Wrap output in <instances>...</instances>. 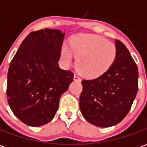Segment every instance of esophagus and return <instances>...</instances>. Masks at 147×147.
I'll return each mask as SVG.
<instances>
[{
  "mask_svg": "<svg viewBox=\"0 0 147 147\" xmlns=\"http://www.w3.org/2000/svg\"><path fill=\"white\" fill-rule=\"evenodd\" d=\"M74 80L75 81H81V79H80V77L78 76V75H75L74 76Z\"/></svg>",
  "mask_w": 147,
  "mask_h": 147,
  "instance_id": "34e87169",
  "label": "esophagus"
}]
</instances>
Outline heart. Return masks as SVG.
Listing matches in <instances>:
<instances>
[{"label":"heart","mask_w":147,"mask_h":147,"mask_svg":"<svg viewBox=\"0 0 147 147\" xmlns=\"http://www.w3.org/2000/svg\"><path fill=\"white\" fill-rule=\"evenodd\" d=\"M117 47L113 42L94 34H82L71 40V48L63 45L61 57L69 65L76 57V67L87 77H98L112 66L117 57Z\"/></svg>","instance_id":"obj_1"}]
</instances>
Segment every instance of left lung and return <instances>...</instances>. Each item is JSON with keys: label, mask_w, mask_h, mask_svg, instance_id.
I'll return each mask as SVG.
<instances>
[{"label": "left lung", "mask_w": 147, "mask_h": 147, "mask_svg": "<svg viewBox=\"0 0 147 147\" xmlns=\"http://www.w3.org/2000/svg\"><path fill=\"white\" fill-rule=\"evenodd\" d=\"M117 57L108 70L94 80H83L80 111L94 125L108 127L120 123L131 109L139 88V71L128 49L116 39Z\"/></svg>", "instance_id": "left-lung-1"}]
</instances>
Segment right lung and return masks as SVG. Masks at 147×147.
<instances>
[{
  "mask_svg": "<svg viewBox=\"0 0 147 147\" xmlns=\"http://www.w3.org/2000/svg\"><path fill=\"white\" fill-rule=\"evenodd\" d=\"M64 37L57 29L30 32L10 63L8 105L27 125L38 127L51 121L61 94L73 81V72L61 69L58 64Z\"/></svg>",
  "mask_w": 147,
  "mask_h": 147,
  "instance_id": "obj_1",
  "label": "right lung"
}]
</instances>
